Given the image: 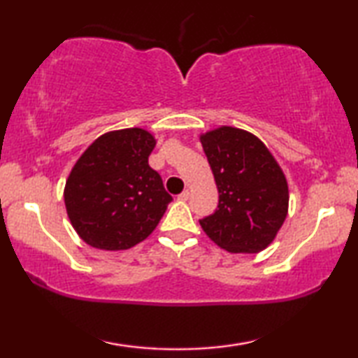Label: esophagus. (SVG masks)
Returning a JSON list of instances; mask_svg holds the SVG:
<instances>
[{"label": "esophagus", "mask_w": 358, "mask_h": 358, "mask_svg": "<svg viewBox=\"0 0 358 358\" xmlns=\"http://www.w3.org/2000/svg\"><path fill=\"white\" fill-rule=\"evenodd\" d=\"M189 196H191V192H189V191H187V189H185L183 192H181V194H180V196H178V199H180V201H187V199H189Z\"/></svg>", "instance_id": "esophagus-1"}]
</instances>
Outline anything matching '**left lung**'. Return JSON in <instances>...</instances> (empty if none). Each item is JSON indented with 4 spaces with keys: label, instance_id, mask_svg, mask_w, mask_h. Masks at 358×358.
<instances>
[{
    "label": "left lung",
    "instance_id": "1",
    "mask_svg": "<svg viewBox=\"0 0 358 358\" xmlns=\"http://www.w3.org/2000/svg\"><path fill=\"white\" fill-rule=\"evenodd\" d=\"M220 192L213 215L199 222L229 252L264 251L280 232L289 208L286 175L265 143L245 129L221 126L201 134Z\"/></svg>",
    "mask_w": 358,
    "mask_h": 358
}]
</instances>
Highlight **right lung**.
<instances>
[{"label": "right lung", "mask_w": 358, "mask_h": 358, "mask_svg": "<svg viewBox=\"0 0 358 358\" xmlns=\"http://www.w3.org/2000/svg\"><path fill=\"white\" fill-rule=\"evenodd\" d=\"M155 145L142 128L118 129L96 138L78 157L66 180L64 205L85 243L129 250L159 224L172 196L148 166Z\"/></svg>", "instance_id": "1"}]
</instances>
